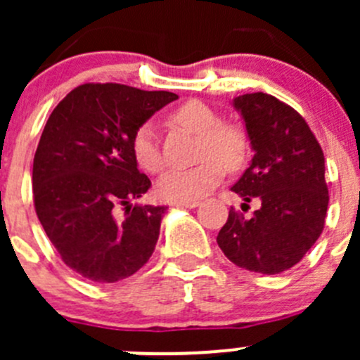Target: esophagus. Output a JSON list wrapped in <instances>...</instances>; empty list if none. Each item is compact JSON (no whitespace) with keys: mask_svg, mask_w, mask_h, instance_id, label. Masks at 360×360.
I'll return each mask as SVG.
<instances>
[{"mask_svg":"<svg viewBox=\"0 0 360 360\" xmlns=\"http://www.w3.org/2000/svg\"><path fill=\"white\" fill-rule=\"evenodd\" d=\"M177 205H183V207H188V209H195V207L200 205V202L198 200H188V202H177Z\"/></svg>","mask_w":360,"mask_h":360,"instance_id":"34e87169","label":"esophagus"}]
</instances>
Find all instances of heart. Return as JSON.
<instances>
[{
	"mask_svg": "<svg viewBox=\"0 0 360 360\" xmlns=\"http://www.w3.org/2000/svg\"><path fill=\"white\" fill-rule=\"evenodd\" d=\"M169 122L198 137L197 163L191 169H176L158 181L157 191L167 202L198 200L223 179V167L235 172L249 158L250 141L248 130L237 122H223L209 104L190 99L174 108ZM130 151L137 167L148 174L162 172L165 167L157 134L151 123H143L130 139Z\"/></svg>",
	"mask_w": 360,
	"mask_h": 360,
	"instance_id": "obj_1",
	"label": "heart"
}]
</instances>
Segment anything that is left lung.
Returning a JSON list of instances; mask_svg holds the SVG:
<instances>
[{"mask_svg":"<svg viewBox=\"0 0 360 360\" xmlns=\"http://www.w3.org/2000/svg\"><path fill=\"white\" fill-rule=\"evenodd\" d=\"M248 129L252 162L231 190L249 202L250 216L231 207L217 245L237 266L277 275L303 259L324 230L329 193L324 153L308 123L270 94H244L233 101Z\"/></svg>","mask_w":360,"mask_h":360,"instance_id":"1","label":"left lung"}]
</instances>
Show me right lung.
Listing matches in <instances>:
<instances>
[{
	"label": "right lung",
	"instance_id": "right-lung-1",
	"mask_svg": "<svg viewBox=\"0 0 360 360\" xmlns=\"http://www.w3.org/2000/svg\"><path fill=\"white\" fill-rule=\"evenodd\" d=\"M176 99L165 90L85 83L46 120L32 163L34 209L64 263L86 281L118 282L153 254L167 207L130 203L151 186L137 169L130 139Z\"/></svg>",
	"mask_w": 360,
	"mask_h": 360
}]
</instances>
